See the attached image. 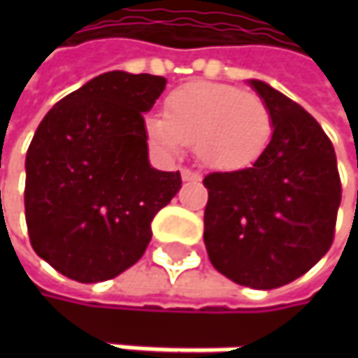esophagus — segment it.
Returning a JSON list of instances; mask_svg holds the SVG:
<instances>
[{
	"label": "esophagus",
	"mask_w": 358,
	"mask_h": 358,
	"mask_svg": "<svg viewBox=\"0 0 358 358\" xmlns=\"http://www.w3.org/2000/svg\"><path fill=\"white\" fill-rule=\"evenodd\" d=\"M180 174H182V180H184V182H196V180H201V174L194 172V170H182Z\"/></svg>",
	"instance_id": "obj_1"
}]
</instances>
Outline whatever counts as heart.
Here are the masks:
<instances>
[{
    "label": "heart",
    "instance_id": "b5f03b06",
    "mask_svg": "<svg viewBox=\"0 0 358 358\" xmlns=\"http://www.w3.org/2000/svg\"><path fill=\"white\" fill-rule=\"evenodd\" d=\"M145 130L149 145L166 157L194 145L203 166L238 172L255 166L267 151L273 115L265 99L238 87L188 83L168 95L164 117H147Z\"/></svg>",
    "mask_w": 358,
    "mask_h": 358
}]
</instances>
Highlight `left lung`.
Wrapping results in <instances>:
<instances>
[{"mask_svg": "<svg viewBox=\"0 0 358 358\" xmlns=\"http://www.w3.org/2000/svg\"><path fill=\"white\" fill-rule=\"evenodd\" d=\"M250 85L271 109L273 136L255 166L205 176L203 238L220 273L271 290L307 273L329 250L342 184L317 120L269 85Z\"/></svg>", "mask_w": 358, "mask_h": 358, "instance_id": "8db88e82", "label": "left lung"}]
</instances>
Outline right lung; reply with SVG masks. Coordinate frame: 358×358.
Instances as JSON below:
<instances>
[{"instance_id":"1","label":"right lung","mask_w":358,"mask_h":358,"mask_svg":"<svg viewBox=\"0 0 358 358\" xmlns=\"http://www.w3.org/2000/svg\"><path fill=\"white\" fill-rule=\"evenodd\" d=\"M168 80L106 72L47 111L27 153L24 213L35 252L70 280L93 284L132 267L151 222L182 186L149 166L143 113Z\"/></svg>"}]
</instances>
